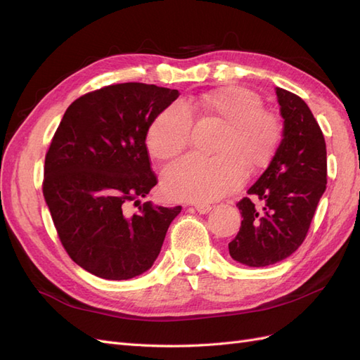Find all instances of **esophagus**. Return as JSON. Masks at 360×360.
<instances>
[{
	"label": "esophagus",
	"instance_id": "obj_1",
	"mask_svg": "<svg viewBox=\"0 0 360 360\" xmlns=\"http://www.w3.org/2000/svg\"><path fill=\"white\" fill-rule=\"evenodd\" d=\"M195 210H197L201 214H205V213H209L212 210V205L210 204H204V202L195 204Z\"/></svg>",
	"mask_w": 360,
	"mask_h": 360
}]
</instances>
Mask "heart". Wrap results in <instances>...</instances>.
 <instances>
[{"instance_id": "obj_1", "label": "heart", "mask_w": 360, "mask_h": 360, "mask_svg": "<svg viewBox=\"0 0 360 360\" xmlns=\"http://www.w3.org/2000/svg\"><path fill=\"white\" fill-rule=\"evenodd\" d=\"M200 106L226 127L216 150L219 156L188 155L162 172V189L180 201H213L237 191L246 180V165L263 168L274 159L281 143L278 115L264 111L261 97L243 86L207 93ZM193 117L188 105L174 102L162 110L147 130L146 144L155 159L167 160L186 148Z\"/></svg>"}]
</instances>
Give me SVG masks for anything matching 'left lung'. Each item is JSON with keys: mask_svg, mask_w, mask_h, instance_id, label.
<instances>
[{"mask_svg": "<svg viewBox=\"0 0 360 360\" xmlns=\"http://www.w3.org/2000/svg\"><path fill=\"white\" fill-rule=\"evenodd\" d=\"M284 138L267 169L237 202L240 230L228 243L230 255L249 267H266L296 252L328 183L321 129L299 96L276 86ZM262 201L255 207L252 198Z\"/></svg>", "mask_w": 360, "mask_h": 360, "instance_id": "left-lung-1", "label": "left lung"}]
</instances>
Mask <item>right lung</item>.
<instances>
[{
    "label": "right lung",
    "instance_id": "right-lung-1",
    "mask_svg": "<svg viewBox=\"0 0 360 360\" xmlns=\"http://www.w3.org/2000/svg\"><path fill=\"white\" fill-rule=\"evenodd\" d=\"M177 90L124 82L76 99L64 112L45 158L43 197L61 245L76 264L112 281L153 266L181 207L141 198L158 184L146 136ZM129 203L139 213L127 212Z\"/></svg>",
    "mask_w": 360,
    "mask_h": 360
}]
</instances>
